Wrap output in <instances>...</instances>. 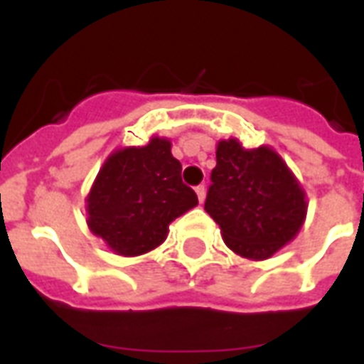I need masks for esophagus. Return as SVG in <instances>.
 Instances as JSON below:
<instances>
[{
    "instance_id": "obj_1",
    "label": "esophagus",
    "mask_w": 364,
    "mask_h": 364,
    "mask_svg": "<svg viewBox=\"0 0 364 364\" xmlns=\"http://www.w3.org/2000/svg\"><path fill=\"white\" fill-rule=\"evenodd\" d=\"M194 191H196V194H198L200 202H204V198H205V187H204V185H198V187L194 188Z\"/></svg>"
}]
</instances>
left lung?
<instances>
[{
  "mask_svg": "<svg viewBox=\"0 0 364 364\" xmlns=\"http://www.w3.org/2000/svg\"><path fill=\"white\" fill-rule=\"evenodd\" d=\"M210 179L205 211L228 247L245 259L272 257L304 223V191L272 149L219 141Z\"/></svg>",
  "mask_w": 364,
  "mask_h": 364,
  "instance_id": "8db88e82",
  "label": "left lung"
}]
</instances>
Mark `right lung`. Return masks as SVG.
Segmentation results:
<instances>
[{
	"mask_svg": "<svg viewBox=\"0 0 364 364\" xmlns=\"http://www.w3.org/2000/svg\"><path fill=\"white\" fill-rule=\"evenodd\" d=\"M168 139L111 154L88 194V227L124 257L147 253L166 240L168 225L198 204L181 179Z\"/></svg>",
	"mask_w": 364,
	"mask_h": 364,
	"instance_id": "1",
	"label": "right lung"
}]
</instances>
